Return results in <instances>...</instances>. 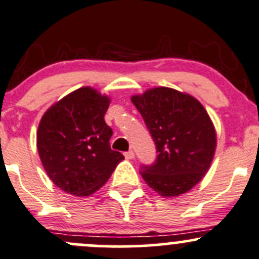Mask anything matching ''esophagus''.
I'll return each mask as SVG.
<instances>
[{"instance_id": "34e87169", "label": "esophagus", "mask_w": 259, "mask_h": 259, "mask_svg": "<svg viewBox=\"0 0 259 259\" xmlns=\"http://www.w3.org/2000/svg\"><path fill=\"white\" fill-rule=\"evenodd\" d=\"M124 156H125V158H126V160H133V158L135 157V153H134V151H127V152L124 153Z\"/></svg>"}]
</instances>
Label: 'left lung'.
<instances>
[{
  "mask_svg": "<svg viewBox=\"0 0 259 259\" xmlns=\"http://www.w3.org/2000/svg\"><path fill=\"white\" fill-rule=\"evenodd\" d=\"M150 130L157 158L141 172L147 186L163 198L189 192L204 178L217 150V132L203 104L169 87L132 96Z\"/></svg>",
  "mask_w": 259,
  "mask_h": 259,
  "instance_id": "left-lung-1",
  "label": "left lung"
}]
</instances>
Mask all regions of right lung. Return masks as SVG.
I'll return each mask as SVG.
<instances>
[{
    "instance_id": "add662e5",
    "label": "right lung",
    "mask_w": 259,
    "mask_h": 259,
    "mask_svg": "<svg viewBox=\"0 0 259 259\" xmlns=\"http://www.w3.org/2000/svg\"><path fill=\"white\" fill-rule=\"evenodd\" d=\"M109 104L107 95L81 87L41 116L36 132L39 157L48 177L69 194H93L124 160L110 149L113 132L104 121Z\"/></svg>"
}]
</instances>
